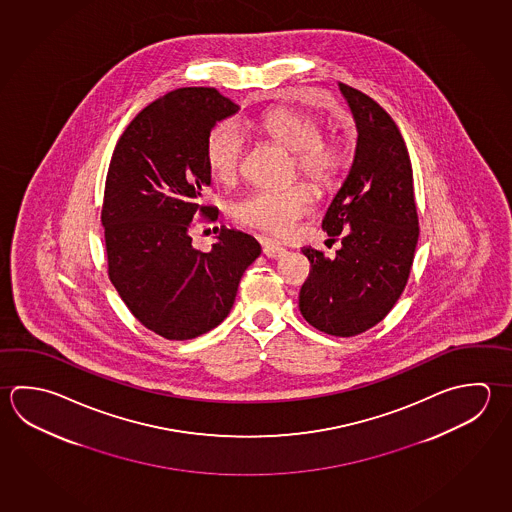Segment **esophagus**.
I'll use <instances>...</instances> for the list:
<instances>
[{
	"mask_svg": "<svg viewBox=\"0 0 512 512\" xmlns=\"http://www.w3.org/2000/svg\"><path fill=\"white\" fill-rule=\"evenodd\" d=\"M263 254H265L267 258H272V260H278V258H283V256L287 254V249L281 247L278 243L263 242Z\"/></svg>",
	"mask_w": 512,
	"mask_h": 512,
	"instance_id": "34e87169",
	"label": "esophagus"
}]
</instances>
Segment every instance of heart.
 <instances>
[{"instance_id":"obj_1","label":"heart","mask_w":512,"mask_h":512,"mask_svg":"<svg viewBox=\"0 0 512 512\" xmlns=\"http://www.w3.org/2000/svg\"><path fill=\"white\" fill-rule=\"evenodd\" d=\"M267 137L294 153V173L308 178L317 189H334L350 166V148L341 135H323V121L301 108L281 106L263 113L258 121ZM205 158L213 177L234 182L243 158V135L233 121L218 122L205 142ZM314 191L296 184L285 191H258L233 205L234 222L242 227L285 238L294 233L299 220L310 213Z\"/></svg>"}]
</instances>
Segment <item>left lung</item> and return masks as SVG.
Listing matches in <instances>:
<instances>
[{
	"instance_id": "obj_1",
	"label": "left lung",
	"mask_w": 512,
	"mask_h": 512,
	"mask_svg": "<svg viewBox=\"0 0 512 512\" xmlns=\"http://www.w3.org/2000/svg\"><path fill=\"white\" fill-rule=\"evenodd\" d=\"M354 113L357 149L350 175L323 220L334 258L301 251L310 274L299 292L308 325L354 337L381 323L406 289L419 242V214L408 148L390 113L366 93L339 84Z\"/></svg>"
}]
</instances>
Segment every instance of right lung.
Returning <instances> with one entry per match:
<instances>
[{"instance_id": "add662e5", "label": "right lung", "mask_w": 512, "mask_h": 512, "mask_svg": "<svg viewBox=\"0 0 512 512\" xmlns=\"http://www.w3.org/2000/svg\"><path fill=\"white\" fill-rule=\"evenodd\" d=\"M238 106L216 88H178L148 104L113 149L101 222L108 276L135 319L151 332L186 341L229 316L243 272L260 256L249 234L216 227L213 249L196 251V216L211 169L205 142Z\"/></svg>"}]
</instances>
